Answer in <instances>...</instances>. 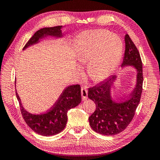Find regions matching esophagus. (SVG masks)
I'll return each instance as SVG.
<instances>
[{
	"mask_svg": "<svg viewBox=\"0 0 160 160\" xmlns=\"http://www.w3.org/2000/svg\"><path fill=\"white\" fill-rule=\"evenodd\" d=\"M81 94H82L83 100L88 99V89L86 88H81Z\"/></svg>",
	"mask_w": 160,
	"mask_h": 160,
	"instance_id": "34e87169",
	"label": "esophagus"
}]
</instances>
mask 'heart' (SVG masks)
Returning a JSON list of instances; mask_svg holds the SVG:
<instances>
[{"label":"heart","instance_id":"b5f03b06","mask_svg":"<svg viewBox=\"0 0 160 160\" xmlns=\"http://www.w3.org/2000/svg\"><path fill=\"white\" fill-rule=\"evenodd\" d=\"M122 53L121 39L105 29L84 33L78 39L76 58L82 63L89 61L88 74L94 82L109 77L118 66Z\"/></svg>","mask_w":160,"mask_h":160}]
</instances>
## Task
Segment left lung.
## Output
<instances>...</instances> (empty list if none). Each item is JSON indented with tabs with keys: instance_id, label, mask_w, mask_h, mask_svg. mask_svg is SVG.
<instances>
[{
	"instance_id": "left-lung-1",
	"label": "left lung",
	"mask_w": 160,
	"mask_h": 160,
	"mask_svg": "<svg viewBox=\"0 0 160 160\" xmlns=\"http://www.w3.org/2000/svg\"><path fill=\"white\" fill-rule=\"evenodd\" d=\"M126 48L121 66H132L137 70V83L128 99L116 102L111 96V87L116 75L89 88L88 97L96 104L94 112L89 117L91 128L104 135H113L122 132L131 122L138 106L142 92V63L138 50L128 34L125 36Z\"/></svg>"
}]
</instances>
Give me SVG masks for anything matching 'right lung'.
Masks as SVG:
<instances>
[{"label": "right lung", "instance_id": "add662e5", "mask_svg": "<svg viewBox=\"0 0 160 160\" xmlns=\"http://www.w3.org/2000/svg\"><path fill=\"white\" fill-rule=\"evenodd\" d=\"M62 26L44 28L37 31L24 47H27L39 42V39L47 36L61 37ZM16 97L20 107V112L24 120L32 131L37 133L51 136L61 132L66 127L68 110L77 107L81 102V89L80 85H70L66 88L53 106L47 112L42 114H32L24 109L20 98L16 92Z\"/></svg>", "mask_w": 160, "mask_h": 160}]
</instances>
